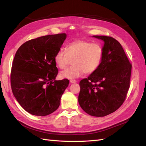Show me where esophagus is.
Instances as JSON below:
<instances>
[{
    "mask_svg": "<svg viewBox=\"0 0 146 146\" xmlns=\"http://www.w3.org/2000/svg\"><path fill=\"white\" fill-rule=\"evenodd\" d=\"M70 82L71 83H75L76 82V81L75 80H70Z\"/></svg>",
    "mask_w": 146,
    "mask_h": 146,
    "instance_id": "esophagus-1",
    "label": "esophagus"
}]
</instances>
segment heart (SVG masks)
<instances>
[{"mask_svg": "<svg viewBox=\"0 0 146 146\" xmlns=\"http://www.w3.org/2000/svg\"><path fill=\"white\" fill-rule=\"evenodd\" d=\"M104 58V49L97 43L83 39L71 42L67 46L66 51L58 50L54 55V60L58 68L64 69L72 60L70 68L61 71V78L74 79L81 76L85 73L92 74L97 70L101 64Z\"/></svg>", "mask_w": 146, "mask_h": 146, "instance_id": "obj_1", "label": "heart"}]
</instances>
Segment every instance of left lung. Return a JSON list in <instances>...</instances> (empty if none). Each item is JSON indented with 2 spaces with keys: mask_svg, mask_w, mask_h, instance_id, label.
I'll return each instance as SVG.
<instances>
[{
  "mask_svg": "<svg viewBox=\"0 0 146 146\" xmlns=\"http://www.w3.org/2000/svg\"><path fill=\"white\" fill-rule=\"evenodd\" d=\"M93 37L104 42V58L98 69L80 81L78 102L88 114L104 117L116 111L124 102L130 87L132 65L115 39Z\"/></svg>",
  "mask_w": 146,
  "mask_h": 146,
  "instance_id": "obj_1",
  "label": "left lung"
}]
</instances>
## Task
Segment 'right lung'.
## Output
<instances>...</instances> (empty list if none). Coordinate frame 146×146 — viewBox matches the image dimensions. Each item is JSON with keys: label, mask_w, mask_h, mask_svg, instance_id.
Here are the masks:
<instances>
[{"label": "right lung", "mask_w": 146, "mask_h": 146, "mask_svg": "<svg viewBox=\"0 0 146 146\" xmlns=\"http://www.w3.org/2000/svg\"><path fill=\"white\" fill-rule=\"evenodd\" d=\"M66 38L65 33L47 35L24 42L12 63L11 83L18 103L27 112L46 116L60 106L69 80H56L54 57Z\"/></svg>", "instance_id": "1"}]
</instances>
